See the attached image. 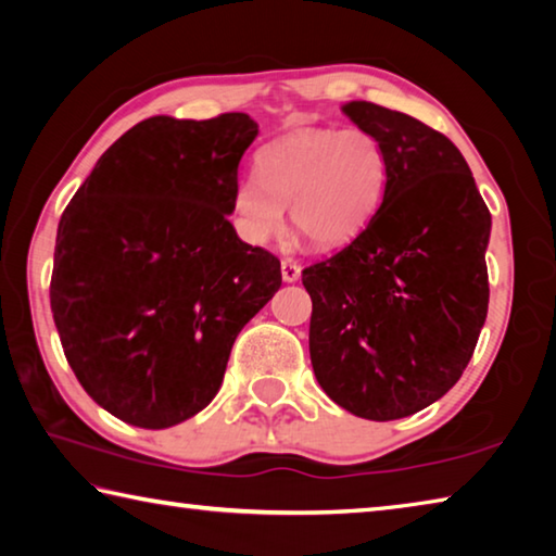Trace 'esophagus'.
Wrapping results in <instances>:
<instances>
[{
    "mask_svg": "<svg viewBox=\"0 0 556 556\" xmlns=\"http://www.w3.org/2000/svg\"><path fill=\"white\" fill-rule=\"evenodd\" d=\"M301 277V267L294 260H281V279L296 281Z\"/></svg>",
    "mask_w": 556,
    "mask_h": 556,
    "instance_id": "1",
    "label": "esophagus"
}]
</instances>
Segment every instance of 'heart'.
Instances as JSON below:
<instances>
[{"instance_id": "heart-1", "label": "heart", "mask_w": 556, "mask_h": 556, "mask_svg": "<svg viewBox=\"0 0 556 556\" xmlns=\"http://www.w3.org/2000/svg\"><path fill=\"white\" fill-rule=\"evenodd\" d=\"M255 176L232 191L235 228L250 244H267L294 228L318 250L353 242L378 211L388 184V156L365 129H301L262 147Z\"/></svg>"}]
</instances>
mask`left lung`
<instances>
[{
  "instance_id": "8db88e82",
  "label": "left lung",
  "mask_w": 556,
  "mask_h": 556,
  "mask_svg": "<svg viewBox=\"0 0 556 556\" xmlns=\"http://www.w3.org/2000/svg\"><path fill=\"white\" fill-rule=\"evenodd\" d=\"M343 112L380 139L388 184L365 230L301 275L314 304L308 353L336 404L390 421L444 397L476 351L491 213L441 131L365 100Z\"/></svg>"
}]
</instances>
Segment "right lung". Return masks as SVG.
I'll list each match as a JSON object with an SVG mask.
<instances>
[{"mask_svg": "<svg viewBox=\"0 0 556 556\" xmlns=\"http://www.w3.org/2000/svg\"><path fill=\"white\" fill-rule=\"evenodd\" d=\"M244 112L149 117L75 191L55 235L51 312L75 378L142 429L191 419L218 394L242 326L281 287L279 260L235 232Z\"/></svg>", "mask_w": 556, "mask_h": 556, "instance_id": "add662e5", "label": "right lung"}]
</instances>
